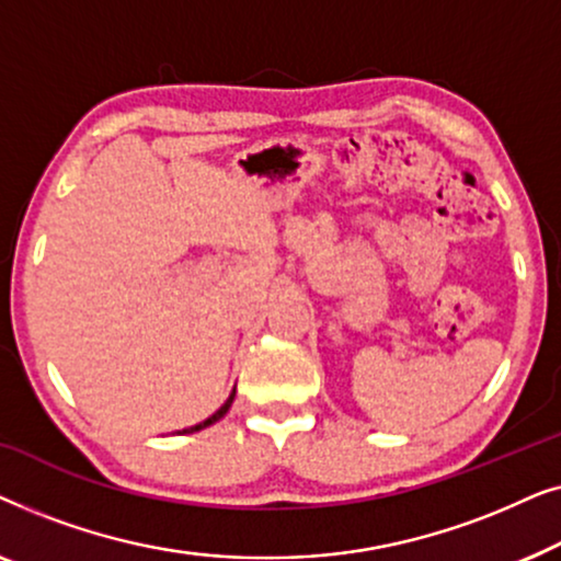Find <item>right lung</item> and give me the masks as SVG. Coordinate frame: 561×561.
Returning a JSON list of instances; mask_svg holds the SVG:
<instances>
[{
	"mask_svg": "<svg viewBox=\"0 0 561 561\" xmlns=\"http://www.w3.org/2000/svg\"><path fill=\"white\" fill-rule=\"evenodd\" d=\"M232 401H234V390H232V396H229V398H227V401H225V405H221V409H219L217 413H211V416H209V419H206V421H202V424H196V426H191V428H183V432H179V434H194V432H202V428H206V426L217 424V421H219L221 416H225V413L229 411V405H232Z\"/></svg>",
	"mask_w": 561,
	"mask_h": 561,
	"instance_id": "add662e5",
	"label": "right lung"
}]
</instances>
